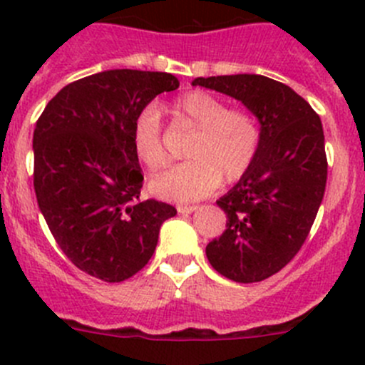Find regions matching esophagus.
I'll return each instance as SVG.
<instances>
[{
  "label": "esophagus",
  "instance_id": "34e87169",
  "mask_svg": "<svg viewBox=\"0 0 365 365\" xmlns=\"http://www.w3.org/2000/svg\"><path fill=\"white\" fill-rule=\"evenodd\" d=\"M176 210H178V213H182V215H187V213H192V212H196V210H197V206L196 205H189V206H178V208H176Z\"/></svg>",
  "mask_w": 365,
  "mask_h": 365
}]
</instances>
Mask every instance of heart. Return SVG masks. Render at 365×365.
Here are the masks:
<instances>
[{
	"label": "heart",
	"mask_w": 365,
	"mask_h": 365,
	"mask_svg": "<svg viewBox=\"0 0 365 365\" xmlns=\"http://www.w3.org/2000/svg\"><path fill=\"white\" fill-rule=\"evenodd\" d=\"M169 113L196 130L187 148L190 160L175 165L152 180L157 197L175 203H190L206 197L220 180L235 183L244 178L261 148V127L245 109L227 108L222 98L208 91H189L171 102ZM132 148L148 171H159L169 160L162 138L160 116L148 108L132 125Z\"/></svg>",
	"instance_id": "1"
}]
</instances>
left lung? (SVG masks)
I'll return each mask as SVG.
<instances>
[{
  "label": "left lung",
  "instance_id": "8db88e82",
  "mask_svg": "<svg viewBox=\"0 0 365 365\" xmlns=\"http://www.w3.org/2000/svg\"><path fill=\"white\" fill-rule=\"evenodd\" d=\"M192 84L237 98L261 123L256 162L217 201L226 230L206 245V257L231 281H264L297 256L322 205L329 168L322 120L305 98L270 77H197Z\"/></svg>",
  "mask_w": 365,
  "mask_h": 365
}]
</instances>
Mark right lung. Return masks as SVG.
Here are the masks:
<instances>
[{"label":"right lung","instance_id":"right-lung-1","mask_svg":"<svg viewBox=\"0 0 365 365\" xmlns=\"http://www.w3.org/2000/svg\"><path fill=\"white\" fill-rule=\"evenodd\" d=\"M180 81L168 72L108 70L58 91L33 132V187L40 212L79 270L121 282L150 261L175 206L141 200L132 125Z\"/></svg>","mask_w":365,"mask_h":365}]
</instances>
